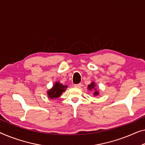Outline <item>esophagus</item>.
<instances>
[{"label": "esophagus", "instance_id": "34e87169", "mask_svg": "<svg viewBox=\"0 0 145 145\" xmlns=\"http://www.w3.org/2000/svg\"><path fill=\"white\" fill-rule=\"evenodd\" d=\"M81 86H82L81 83H79V84H75V85H74V86H75V87H76V88H80V87H81Z\"/></svg>", "mask_w": 145, "mask_h": 145}]
</instances>
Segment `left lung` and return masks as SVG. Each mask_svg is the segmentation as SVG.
<instances>
[{
    "label": "left lung",
    "instance_id": "8db88e82",
    "mask_svg": "<svg viewBox=\"0 0 145 145\" xmlns=\"http://www.w3.org/2000/svg\"><path fill=\"white\" fill-rule=\"evenodd\" d=\"M96 86V85H95L94 83H93V82H92L91 84H90V85L88 86V89L92 90V89H93V88H94V86ZM94 90H95V92H94V96H98L99 92L96 90V88H94Z\"/></svg>",
    "mask_w": 145,
    "mask_h": 145
}]
</instances>
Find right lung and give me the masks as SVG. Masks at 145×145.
Instances as JSON below:
<instances>
[{"mask_svg": "<svg viewBox=\"0 0 145 145\" xmlns=\"http://www.w3.org/2000/svg\"><path fill=\"white\" fill-rule=\"evenodd\" d=\"M67 88V86L62 85V84H60L59 83H56L55 85L53 86V87L52 89L49 90L48 92H47V94H48V96L50 98H57L58 97H59L62 92L65 91L66 88Z\"/></svg>", "mask_w": 145, "mask_h": 145, "instance_id": "obj_1", "label": "right lung"}]
</instances>
